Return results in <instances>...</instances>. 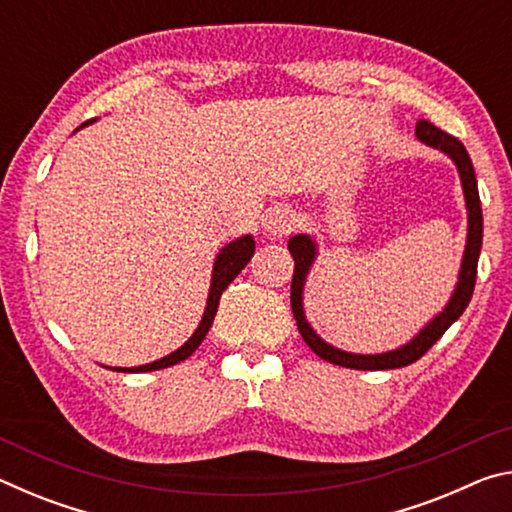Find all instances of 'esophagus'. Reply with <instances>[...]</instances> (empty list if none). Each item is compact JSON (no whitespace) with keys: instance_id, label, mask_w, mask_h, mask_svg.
I'll return each instance as SVG.
<instances>
[{"instance_id":"1","label":"esophagus","mask_w":512,"mask_h":512,"mask_svg":"<svg viewBox=\"0 0 512 512\" xmlns=\"http://www.w3.org/2000/svg\"><path fill=\"white\" fill-rule=\"evenodd\" d=\"M296 214L289 207H273V210H268L266 219H264V230L268 232L271 237H284L289 235V232L296 228Z\"/></svg>"}]
</instances>
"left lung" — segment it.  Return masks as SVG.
<instances>
[{
    "label": "left lung",
    "instance_id": "8db88e82",
    "mask_svg": "<svg viewBox=\"0 0 512 512\" xmlns=\"http://www.w3.org/2000/svg\"><path fill=\"white\" fill-rule=\"evenodd\" d=\"M415 135H418L420 142L447 153L449 158L456 162L458 173H461V183H463L465 203H467V223L470 225H467V246L463 253L461 275H458L456 291L452 300H449V305L440 311V314L433 318L411 343H406L404 348H397L393 352H384V354H350V352L336 350L332 345H327L314 332V329L309 327V323L305 320V311H302V287H305L309 266L316 257V244L307 235L291 237L289 253L293 257V262H296V266H293V280H291L293 318H296L302 339H305L309 348L314 350L320 359L334 363V366L354 368V370H391V368L409 366V363L418 361L422 354L447 332L454 320L461 318L465 307L470 305L472 300L474 284H476V264H479L481 241H483V214H481V201H479V189H476L472 160L470 155H467L465 146L458 142L456 137L440 131V128L429 124V121L420 119L418 126H415Z\"/></svg>",
    "mask_w": 512,
    "mask_h": 512
}]
</instances>
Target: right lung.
<instances>
[{
	"label": "right lung",
	"instance_id": "right-lung-1",
	"mask_svg": "<svg viewBox=\"0 0 512 512\" xmlns=\"http://www.w3.org/2000/svg\"><path fill=\"white\" fill-rule=\"evenodd\" d=\"M94 119L85 121L83 126L92 124ZM255 253V241L250 235L241 237L237 241H232V244L225 246L219 257H216L214 262V273H212V287H210V298H207V307H205V314H203V320L201 325H198L196 332L192 334V339H189L183 348H178L176 352L167 354L164 359H158L153 363H146V366H140V368H115V370H124V372H151V370H160V368H169V366H176V363L185 361L189 354H192L198 345H201V341L205 339V334L210 332L212 327V320L216 316V309H219V300H221V293L228 289V284L235 280V277L241 273V268H244L250 257H253Z\"/></svg>",
	"mask_w": 512,
	"mask_h": 512
}]
</instances>
